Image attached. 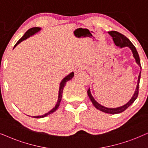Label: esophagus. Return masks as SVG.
<instances>
[{
  "instance_id": "esophagus-1",
  "label": "esophagus",
  "mask_w": 148,
  "mask_h": 148,
  "mask_svg": "<svg viewBox=\"0 0 148 148\" xmlns=\"http://www.w3.org/2000/svg\"><path fill=\"white\" fill-rule=\"evenodd\" d=\"M86 68L84 65H78L77 66H76L75 69H74V72L76 73H79L81 72L83 70H85Z\"/></svg>"
}]
</instances>
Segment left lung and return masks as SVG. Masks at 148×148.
I'll return each instance as SVG.
<instances>
[{
	"label": "left lung",
	"mask_w": 148,
	"mask_h": 148,
	"mask_svg": "<svg viewBox=\"0 0 148 148\" xmlns=\"http://www.w3.org/2000/svg\"><path fill=\"white\" fill-rule=\"evenodd\" d=\"M108 34H109L111 36L113 37V40L115 44L117 46H118L119 48H124V47H128L131 50V51L133 54V57L134 59H135L136 63H137L138 65H139L140 68H141V63H140V59H139V54H138L137 51H136V49L135 48V46H134L133 44H132V42H130V40H128L127 37L125 36V35H122L121 33L117 32V31H109L108 32ZM141 71L140 72L139 74V77H138V81H137V85H136V90L134 91L133 96L130 99V100L128 101V102H127L126 104L124 105L119 106V107H117V108H107L105 107V106L101 105L98 103L97 101L93 98V97L91 95L90 89H88L87 91V94L89 96V98L90 99L91 102L93 104V106L96 107L97 109L100 110V111L104 112V113H109V114H117V113H120L121 112L124 111L125 110L127 109L129 106H130L131 104L133 103L134 102V100H136V98H137L138 94H139V82H140V78H141Z\"/></svg>",
	"instance_id": "8db88e82"
}]
</instances>
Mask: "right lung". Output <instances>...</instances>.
<instances>
[{"label":"right lung","mask_w":148,"mask_h":148,"mask_svg":"<svg viewBox=\"0 0 148 148\" xmlns=\"http://www.w3.org/2000/svg\"><path fill=\"white\" fill-rule=\"evenodd\" d=\"M41 30V28L40 27H33V28H31V29H30L28 30V31L24 33V35L22 36V37L18 41V42L16 43V45L14 46V48L16 47V46L18 45V44H20V42H22V41L27 40V38H29V37L32 36L35 33H37V32H39ZM74 72H71L70 74H68V76H66L65 77L63 78V79L61 80V83H60V86H59V96H58V100H57V104H56V105L55 106V107L52 108V110H50L49 112H48V113H46V114H44V115H38V116H31L32 117H35V118H42V117H46V116H47L48 115H50V114H51L52 113H54V112L56 111V110L58 108H59V104H60V102H61V98H62V94H63V88H64L65 84H66L67 82L68 81V80H70L72 79V78L74 77Z\"/></svg>","instance_id":"obj_1"}]
</instances>
